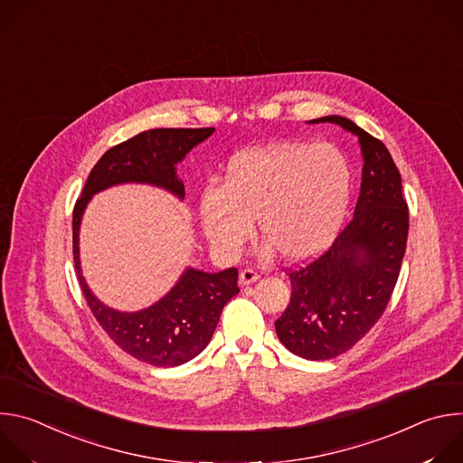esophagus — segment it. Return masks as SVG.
Wrapping results in <instances>:
<instances>
[{
	"label": "esophagus",
	"instance_id": "obj_1",
	"mask_svg": "<svg viewBox=\"0 0 463 463\" xmlns=\"http://www.w3.org/2000/svg\"><path fill=\"white\" fill-rule=\"evenodd\" d=\"M258 279H260V275H258L256 271H252V269H243V271L240 273V284H241V286L254 284Z\"/></svg>",
	"mask_w": 463,
	"mask_h": 463
}]
</instances>
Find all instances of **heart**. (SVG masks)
Listing matches in <instances>:
<instances>
[{
  "instance_id": "1",
  "label": "heart",
  "mask_w": 463,
  "mask_h": 463,
  "mask_svg": "<svg viewBox=\"0 0 463 463\" xmlns=\"http://www.w3.org/2000/svg\"><path fill=\"white\" fill-rule=\"evenodd\" d=\"M352 174L334 145L279 143L241 150L223 170L220 186L200 197V216L213 249L240 252L256 218L266 250L304 260L337 236L350 202Z\"/></svg>"
}]
</instances>
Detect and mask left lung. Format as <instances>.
I'll use <instances>...</instances> for the list:
<instances>
[{
    "instance_id": "8db88e82",
    "label": "left lung",
    "mask_w": 463,
    "mask_h": 463,
    "mask_svg": "<svg viewBox=\"0 0 463 463\" xmlns=\"http://www.w3.org/2000/svg\"><path fill=\"white\" fill-rule=\"evenodd\" d=\"M309 122L352 131L364 159L352 222L318 258L288 271L291 300L275 322L289 352L324 361L348 352L384 313L407 249L409 207L400 170L379 139L339 115Z\"/></svg>"
}]
</instances>
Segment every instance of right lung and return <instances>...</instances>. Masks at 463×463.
Masks as SVG:
<instances>
[{
  "mask_svg": "<svg viewBox=\"0 0 463 463\" xmlns=\"http://www.w3.org/2000/svg\"><path fill=\"white\" fill-rule=\"evenodd\" d=\"M213 131L214 128H157L109 148L90 172L73 209V258L86 302L120 350L152 366H179L207 348L225 304L240 291L238 269H186L157 304L137 313H120L93 297L80 273V220L93 194L118 183H150L183 200L184 186L175 175V165Z\"/></svg>",
  "mask_w": 463,
  "mask_h": 463,
  "instance_id": "obj_1",
  "label": "right lung"
}]
</instances>
